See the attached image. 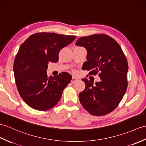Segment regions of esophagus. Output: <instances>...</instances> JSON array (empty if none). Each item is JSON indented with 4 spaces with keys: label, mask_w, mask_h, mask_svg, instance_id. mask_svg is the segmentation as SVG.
Wrapping results in <instances>:
<instances>
[{
    "label": "esophagus",
    "mask_w": 146,
    "mask_h": 146,
    "mask_svg": "<svg viewBox=\"0 0 146 146\" xmlns=\"http://www.w3.org/2000/svg\"><path fill=\"white\" fill-rule=\"evenodd\" d=\"M78 80V78H75V77H73L72 78V83H74V82H76V81H77Z\"/></svg>",
    "instance_id": "1"
}]
</instances>
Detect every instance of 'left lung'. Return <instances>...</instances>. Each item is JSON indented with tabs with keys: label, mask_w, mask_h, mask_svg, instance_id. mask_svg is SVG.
<instances>
[{
	"label": "left lung",
	"mask_w": 146,
	"mask_h": 146,
	"mask_svg": "<svg viewBox=\"0 0 146 146\" xmlns=\"http://www.w3.org/2000/svg\"><path fill=\"white\" fill-rule=\"evenodd\" d=\"M75 45L87 51L85 70L91 71L90 74L100 72L101 79L95 84L86 78L82 79L86 87L79 94L81 105L94 116L111 113L119 104L127 88L128 65L121 47L105 34L81 37Z\"/></svg>",
	"instance_id": "8db88e82"
}]
</instances>
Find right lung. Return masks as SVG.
Segmentation results:
<instances>
[{
	"mask_svg": "<svg viewBox=\"0 0 146 146\" xmlns=\"http://www.w3.org/2000/svg\"><path fill=\"white\" fill-rule=\"evenodd\" d=\"M75 38L76 36L37 33L20 45L13 63L15 83L20 96L33 109L50 110L60 100L72 77L66 72L48 77V64L56 63L60 51Z\"/></svg>",
	"mask_w": 146,
	"mask_h": 146,
	"instance_id": "right-lung-1",
	"label": "right lung"
}]
</instances>
